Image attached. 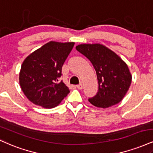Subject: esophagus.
Masks as SVG:
<instances>
[{
    "mask_svg": "<svg viewBox=\"0 0 153 153\" xmlns=\"http://www.w3.org/2000/svg\"><path fill=\"white\" fill-rule=\"evenodd\" d=\"M76 87L78 88L79 89V90H81V89L82 88V83L78 84V85H76Z\"/></svg>",
    "mask_w": 153,
    "mask_h": 153,
    "instance_id": "1",
    "label": "esophagus"
}]
</instances>
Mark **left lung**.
<instances>
[{
	"label": "left lung",
	"mask_w": 153,
	"mask_h": 153,
	"mask_svg": "<svg viewBox=\"0 0 153 153\" xmlns=\"http://www.w3.org/2000/svg\"><path fill=\"white\" fill-rule=\"evenodd\" d=\"M76 50L92 63L99 82L97 94L88 101L101 108L119 103L127 94L131 75L125 62L107 47L99 44L80 45Z\"/></svg>",
	"instance_id": "8db88e82"
}]
</instances>
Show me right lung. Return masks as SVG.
Segmentation results:
<instances>
[{
  "label": "right lung",
  "mask_w": 153,
  "mask_h": 153,
  "mask_svg": "<svg viewBox=\"0 0 153 153\" xmlns=\"http://www.w3.org/2000/svg\"><path fill=\"white\" fill-rule=\"evenodd\" d=\"M74 42H50L23 62L19 82L23 92L33 103L43 108L57 106L70 93L62 80V67L73 50Z\"/></svg>",
  "instance_id": "right-lung-1"
}]
</instances>
